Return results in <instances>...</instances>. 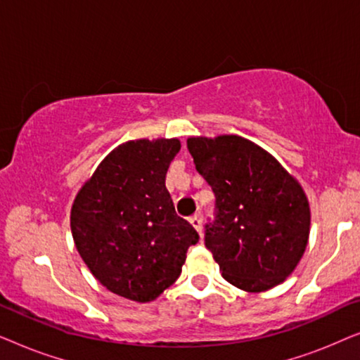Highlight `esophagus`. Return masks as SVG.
Returning <instances> with one entry per match:
<instances>
[{
    "mask_svg": "<svg viewBox=\"0 0 360 360\" xmlns=\"http://www.w3.org/2000/svg\"><path fill=\"white\" fill-rule=\"evenodd\" d=\"M190 224L191 226H193V228L196 229V231H198V234L201 236V218H200V216H191V218H190Z\"/></svg>",
    "mask_w": 360,
    "mask_h": 360,
    "instance_id": "obj_1",
    "label": "esophagus"
}]
</instances>
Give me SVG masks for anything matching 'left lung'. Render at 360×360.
I'll return each instance as SVG.
<instances>
[{"label": "left lung", "mask_w": 360, "mask_h": 360, "mask_svg": "<svg viewBox=\"0 0 360 360\" xmlns=\"http://www.w3.org/2000/svg\"><path fill=\"white\" fill-rule=\"evenodd\" d=\"M196 170L216 196L205 244L226 282L244 292L277 287L308 245L311 211L303 186L272 154L240 136L186 141Z\"/></svg>", "instance_id": "1"}]
</instances>
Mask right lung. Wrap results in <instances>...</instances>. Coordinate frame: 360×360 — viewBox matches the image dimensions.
Listing matches in <instances>:
<instances>
[{
  "label": "right lung",
  "instance_id": "add662e5",
  "mask_svg": "<svg viewBox=\"0 0 360 360\" xmlns=\"http://www.w3.org/2000/svg\"><path fill=\"white\" fill-rule=\"evenodd\" d=\"M180 141L122 142L73 200L75 248L98 282L137 303L154 302L180 277L198 233L176 216L165 188Z\"/></svg>",
  "mask_w": 360,
  "mask_h": 360
}]
</instances>
